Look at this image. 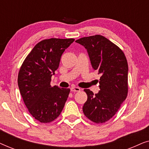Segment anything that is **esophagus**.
Returning <instances> with one entry per match:
<instances>
[{
  "mask_svg": "<svg viewBox=\"0 0 149 149\" xmlns=\"http://www.w3.org/2000/svg\"><path fill=\"white\" fill-rule=\"evenodd\" d=\"M70 91H73V92H78V91H81V89L78 87L72 86V87H70Z\"/></svg>",
  "mask_w": 149,
  "mask_h": 149,
  "instance_id": "34e87169",
  "label": "esophagus"
}]
</instances>
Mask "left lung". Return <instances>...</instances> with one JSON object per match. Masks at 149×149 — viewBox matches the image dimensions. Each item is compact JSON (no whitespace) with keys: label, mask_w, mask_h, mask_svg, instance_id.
Returning a JSON list of instances; mask_svg holds the SVG:
<instances>
[{"label":"left lung","mask_w":149,"mask_h":149,"mask_svg":"<svg viewBox=\"0 0 149 149\" xmlns=\"http://www.w3.org/2000/svg\"><path fill=\"white\" fill-rule=\"evenodd\" d=\"M86 49L91 66L101 74L100 90L95 94L84 89L87 100L83 107L84 115L95 123L111 119L121 107L128 92V65L119 47L102 35L83 37L76 40Z\"/></svg>","instance_id":"8db88e82"}]
</instances>
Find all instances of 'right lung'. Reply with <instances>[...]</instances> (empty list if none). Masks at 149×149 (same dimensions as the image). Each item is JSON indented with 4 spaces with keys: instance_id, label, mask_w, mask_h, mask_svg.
<instances>
[{
    "instance_id": "right-lung-1",
    "label": "right lung",
    "mask_w": 149,
    "mask_h": 149,
    "mask_svg": "<svg viewBox=\"0 0 149 149\" xmlns=\"http://www.w3.org/2000/svg\"><path fill=\"white\" fill-rule=\"evenodd\" d=\"M74 38L42 40L28 55L18 74L17 83L29 113L40 123H50L63 110L70 89L51 86L61 56Z\"/></svg>"
}]
</instances>
